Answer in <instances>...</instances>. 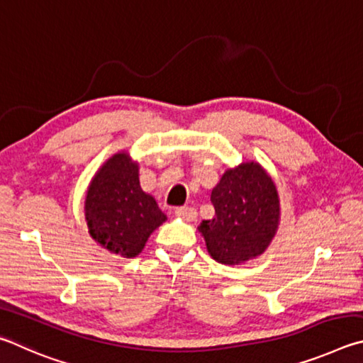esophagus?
I'll return each mask as SVG.
<instances>
[{
  "instance_id": "34e87169",
  "label": "esophagus",
  "mask_w": 363,
  "mask_h": 363,
  "mask_svg": "<svg viewBox=\"0 0 363 363\" xmlns=\"http://www.w3.org/2000/svg\"><path fill=\"white\" fill-rule=\"evenodd\" d=\"M175 215L178 218H183L185 221H194L196 217H198V212H196V208L193 207L183 206V207L175 208Z\"/></svg>"
}]
</instances>
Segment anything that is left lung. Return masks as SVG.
<instances>
[{
    "instance_id": "left-lung-1",
    "label": "left lung",
    "mask_w": 363,
    "mask_h": 363,
    "mask_svg": "<svg viewBox=\"0 0 363 363\" xmlns=\"http://www.w3.org/2000/svg\"><path fill=\"white\" fill-rule=\"evenodd\" d=\"M212 220L199 231L213 259L238 264L266 250L279 225V196L274 182L257 162L225 172L212 189Z\"/></svg>"
}]
</instances>
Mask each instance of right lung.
Instances as JSON below:
<instances>
[{"label":"right lung","mask_w":363,"mask_h":363,"mask_svg":"<svg viewBox=\"0 0 363 363\" xmlns=\"http://www.w3.org/2000/svg\"><path fill=\"white\" fill-rule=\"evenodd\" d=\"M91 236L116 255L137 257L165 215L138 182V165L125 152L114 155L99 170L86 196Z\"/></svg>","instance_id":"obj_1"}]
</instances>
